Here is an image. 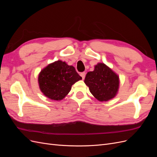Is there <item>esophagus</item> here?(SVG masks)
<instances>
[{"mask_svg": "<svg viewBox=\"0 0 157 157\" xmlns=\"http://www.w3.org/2000/svg\"><path fill=\"white\" fill-rule=\"evenodd\" d=\"M85 75H86V73H85V72L80 73V75L81 76V77H82V79H84V77H85Z\"/></svg>", "mask_w": 157, "mask_h": 157, "instance_id": "esophagus-1", "label": "esophagus"}]
</instances>
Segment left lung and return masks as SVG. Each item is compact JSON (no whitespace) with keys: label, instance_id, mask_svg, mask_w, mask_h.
I'll return each mask as SVG.
<instances>
[{"label":"left lung","instance_id":"1","mask_svg":"<svg viewBox=\"0 0 157 157\" xmlns=\"http://www.w3.org/2000/svg\"><path fill=\"white\" fill-rule=\"evenodd\" d=\"M90 92L99 101H107L115 98L119 88V77L107 65L98 63L84 79Z\"/></svg>","mask_w":157,"mask_h":157}]
</instances>
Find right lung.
<instances>
[{
  "label": "right lung",
  "mask_w": 157,
  "mask_h": 157,
  "mask_svg": "<svg viewBox=\"0 0 157 157\" xmlns=\"http://www.w3.org/2000/svg\"><path fill=\"white\" fill-rule=\"evenodd\" d=\"M81 79L73 66L58 60L40 71L38 82L46 97L60 101L69 94L72 85Z\"/></svg>",
  "instance_id": "right-lung-1"
}]
</instances>
